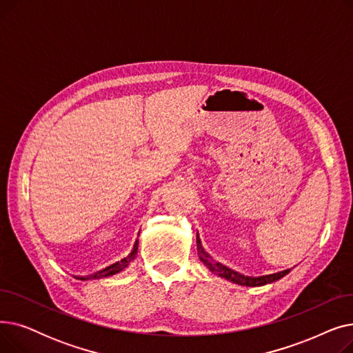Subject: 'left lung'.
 I'll return each mask as SVG.
<instances>
[{
	"label": "left lung",
	"mask_w": 353,
	"mask_h": 353,
	"mask_svg": "<svg viewBox=\"0 0 353 353\" xmlns=\"http://www.w3.org/2000/svg\"><path fill=\"white\" fill-rule=\"evenodd\" d=\"M196 243H197V254L200 257V261L205 263V266L213 272L214 274L223 277V279L226 281H230L236 285H240V286H249V288H256V286H263V285H268V283H273L276 281H279L281 277H283L285 274H288L290 270L286 269L283 272H279V273H273V274H266V276H259V277H250V276H245V274H240L232 269H229L228 266L221 265L219 262H216L214 259L203 249L201 246V242H200V237H199V233L196 236Z\"/></svg>",
	"instance_id": "left-lung-1"
}]
</instances>
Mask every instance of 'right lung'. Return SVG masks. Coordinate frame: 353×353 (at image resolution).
Segmentation results:
<instances>
[{"label": "right lung", "mask_w": 353, "mask_h": 353, "mask_svg": "<svg viewBox=\"0 0 353 353\" xmlns=\"http://www.w3.org/2000/svg\"><path fill=\"white\" fill-rule=\"evenodd\" d=\"M137 249H139V240H136V243H134V246H133L132 253H130L127 257L121 259L120 262H116V263H113V265H110V266H107L105 269L99 270V272L92 273V274H88V276H76V277H77V279H80V281H90V279H101V277L113 276V274L121 272L123 269H125V268L130 265V262H132L133 259L136 257V254H137Z\"/></svg>", "instance_id": "1"}]
</instances>
